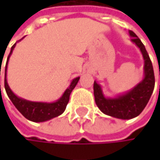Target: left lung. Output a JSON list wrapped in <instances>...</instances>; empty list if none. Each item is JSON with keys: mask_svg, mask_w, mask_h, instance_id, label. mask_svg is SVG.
<instances>
[{"mask_svg": "<svg viewBox=\"0 0 160 160\" xmlns=\"http://www.w3.org/2000/svg\"><path fill=\"white\" fill-rule=\"evenodd\" d=\"M130 35L132 37V41L140 48L144 56L145 77L143 81L128 93L115 99L105 98L100 86L95 81L93 83L94 99L98 108L106 115L122 119H130L140 115L147 105L155 87L153 65L145 47L133 31L130 30Z\"/></svg>", "mask_w": 160, "mask_h": 160, "instance_id": "1", "label": "left lung"}]
</instances>
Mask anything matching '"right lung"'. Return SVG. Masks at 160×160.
Returning a JSON list of instances; mask_svg holds the SVG:
<instances>
[{
	"label": "right lung",
	"mask_w": 160,
	"mask_h": 160,
	"mask_svg": "<svg viewBox=\"0 0 160 160\" xmlns=\"http://www.w3.org/2000/svg\"><path fill=\"white\" fill-rule=\"evenodd\" d=\"M15 45L16 44H14L12 46V48H11V52H10V53L8 55V58H7V63H8V59H9L10 54L12 53L13 50L15 48ZM7 63L5 65V72H4V88H5V91H6V93H7L8 97L11 99L14 106L26 118H28V119H29L31 121H34V122H42V121H45V120L51 119L52 118H55V117L61 115L63 112L65 111V109L67 108V105L68 104V101H69V95H70L72 90L77 85L80 78H76V79L72 80L70 86L64 92L63 96L58 101H56L55 103L46 104V103L29 102V101L18 98L10 90V88H9V86L7 84V80H6Z\"/></svg>",
	"instance_id": "1"
}]
</instances>
